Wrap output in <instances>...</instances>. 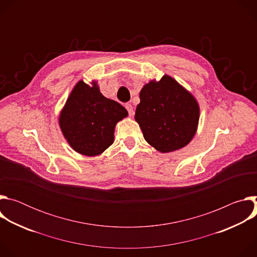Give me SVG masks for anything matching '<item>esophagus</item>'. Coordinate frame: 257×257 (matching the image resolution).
<instances>
[{"instance_id":"34e87169","label":"esophagus","mask_w":257,"mask_h":257,"mask_svg":"<svg viewBox=\"0 0 257 257\" xmlns=\"http://www.w3.org/2000/svg\"><path fill=\"white\" fill-rule=\"evenodd\" d=\"M125 107L127 108V111L129 113L130 116H133L134 115V109H133V106L130 104V103H126L125 104Z\"/></svg>"}]
</instances>
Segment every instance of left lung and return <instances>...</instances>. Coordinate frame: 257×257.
Masks as SVG:
<instances>
[{
	"mask_svg": "<svg viewBox=\"0 0 257 257\" xmlns=\"http://www.w3.org/2000/svg\"><path fill=\"white\" fill-rule=\"evenodd\" d=\"M135 121L144 139L161 153H171L186 146L194 137L199 105L195 97L174 78L164 75L152 80L139 93Z\"/></svg>",
	"mask_w": 257,
	"mask_h": 257,
	"instance_id": "1",
	"label": "left lung"
}]
</instances>
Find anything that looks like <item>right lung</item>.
<instances>
[{
	"label": "right lung",
	"instance_id": "1",
	"mask_svg": "<svg viewBox=\"0 0 257 257\" xmlns=\"http://www.w3.org/2000/svg\"><path fill=\"white\" fill-rule=\"evenodd\" d=\"M91 84L78 81L59 117L60 128L71 148L88 157L102 154L113 144L116 124L128 116L123 105L101 94L95 81Z\"/></svg>",
	"mask_w": 257,
	"mask_h": 257
}]
</instances>
